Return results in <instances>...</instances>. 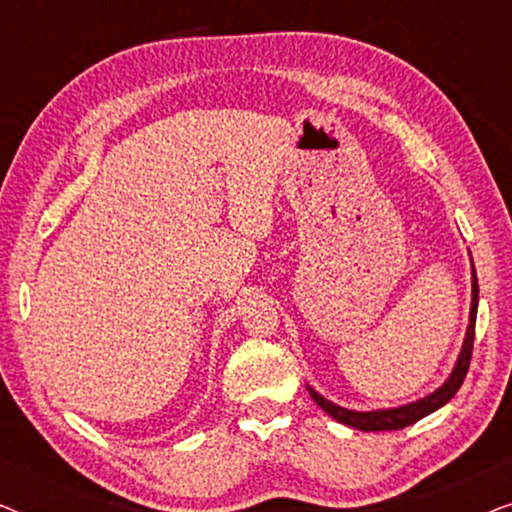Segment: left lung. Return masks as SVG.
Segmentation results:
<instances>
[{
	"instance_id": "obj_1",
	"label": "left lung",
	"mask_w": 512,
	"mask_h": 512,
	"mask_svg": "<svg viewBox=\"0 0 512 512\" xmlns=\"http://www.w3.org/2000/svg\"><path fill=\"white\" fill-rule=\"evenodd\" d=\"M475 314H478V277L473 272V303H471V321H468V331L464 347H461V354L457 359V366H454L450 380H447L438 391H433L431 396L422 398V401H415L410 405H403V408H391V410H375V412H354L345 410L340 405H333L326 401L324 396H319L317 391L310 389V396L314 403L319 405L321 410L328 412L333 419H338L340 424L354 426L359 431H396L405 429V426L419 422V419L431 415L433 410L443 408V405L450 401V398L457 394L461 382L468 373V366H471V354H473V338H475Z\"/></svg>"
}]
</instances>
